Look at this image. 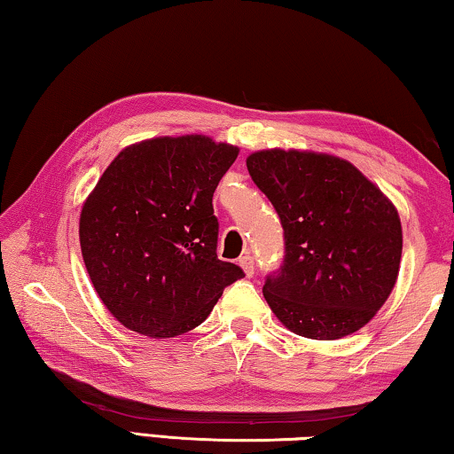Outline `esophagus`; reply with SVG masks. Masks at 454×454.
Returning <instances> with one entry per match:
<instances>
[{"instance_id": "34e87169", "label": "esophagus", "mask_w": 454, "mask_h": 454, "mask_svg": "<svg viewBox=\"0 0 454 454\" xmlns=\"http://www.w3.org/2000/svg\"><path fill=\"white\" fill-rule=\"evenodd\" d=\"M238 264H240V268L244 270V274L248 276V278H250L252 274H254V258H252L250 254L242 256L240 260H238Z\"/></svg>"}]
</instances>
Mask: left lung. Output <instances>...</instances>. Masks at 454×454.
<instances>
[{
	"instance_id": "1",
	"label": "left lung",
	"mask_w": 454,
	"mask_h": 454,
	"mask_svg": "<svg viewBox=\"0 0 454 454\" xmlns=\"http://www.w3.org/2000/svg\"><path fill=\"white\" fill-rule=\"evenodd\" d=\"M246 166L284 228V262L262 288L276 318L314 340L368 325L401 268L395 204L356 166L330 153L260 150Z\"/></svg>"
}]
</instances>
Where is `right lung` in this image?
I'll list each match as a JSON object with an SVG mask.
<instances>
[{"instance_id":"obj_1","label":"right lung","mask_w":454,"mask_h":454,"mask_svg":"<svg viewBox=\"0 0 454 454\" xmlns=\"http://www.w3.org/2000/svg\"><path fill=\"white\" fill-rule=\"evenodd\" d=\"M238 152L202 134L152 137L121 150L86 198L83 262L99 301L126 328L180 336L244 276L218 260L212 206Z\"/></svg>"}]
</instances>
